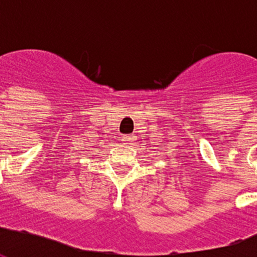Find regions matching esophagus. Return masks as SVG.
I'll list each match as a JSON object with an SVG mask.
<instances>
[{
  "label": "esophagus",
  "instance_id": "esophagus-1",
  "mask_svg": "<svg viewBox=\"0 0 257 257\" xmlns=\"http://www.w3.org/2000/svg\"><path fill=\"white\" fill-rule=\"evenodd\" d=\"M123 142H125V143H131V142H134L135 140V136H132V135H129V136H125V138L122 139Z\"/></svg>",
  "mask_w": 257,
  "mask_h": 257
}]
</instances>
